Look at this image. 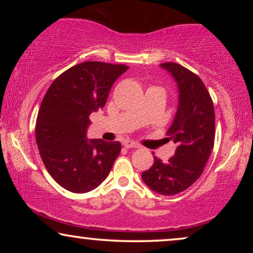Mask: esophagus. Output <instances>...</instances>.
Here are the masks:
<instances>
[{
	"label": "esophagus",
	"mask_w": 253,
	"mask_h": 253,
	"mask_svg": "<svg viewBox=\"0 0 253 253\" xmlns=\"http://www.w3.org/2000/svg\"><path fill=\"white\" fill-rule=\"evenodd\" d=\"M123 146L126 148H138V147H139V145H138L137 143H134V141L126 140V141H124Z\"/></svg>",
	"instance_id": "esophagus-1"
}]
</instances>
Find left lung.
Segmentation results:
<instances>
[{
  "instance_id": "left-lung-1",
  "label": "left lung",
  "mask_w": 253,
  "mask_h": 253,
  "mask_svg": "<svg viewBox=\"0 0 253 253\" xmlns=\"http://www.w3.org/2000/svg\"><path fill=\"white\" fill-rule=\"evenodd\" d=\"M178 86V108L167 131V140L176 144L167 162L154 157V164L141 174L148 188L164 196H174L190 188L203 174L215 138V114L210 92L196 74L181 64L166 62Z\"/></svg>"
}]
</instances>
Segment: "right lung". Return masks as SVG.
Returning a JSON list of instances; mask_svg holds the SVG:
<instances>
[{"label": "right lung", "instance_id": "add662e5", "mask_svg": "<svg viewBox=\"0 0 253 253\" xmlns=\"http://www.w3.org/2000/svg\"><path fill=\"white\" fill-rule=\"evenodd\" d=\"M129 67L87 61L61 74L41 102L36 140L49 175L68 191L85 193L105 181L119 157V141L86 138L89 115L106 105L109 91Z\"/></svg>", "mask_w": 253, "mask_h": 253}]
</instances>
